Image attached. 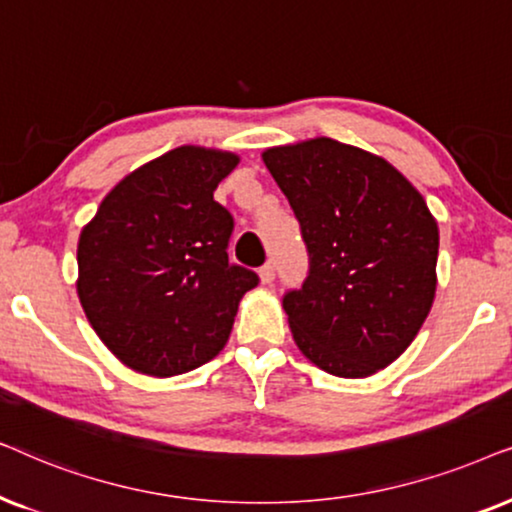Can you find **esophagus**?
Here are the masks:
<instances>
[{
    "instance_id": "34e87169",
    "label": "esophagus",
    "mask_w": 512,
    "mask_h": 512,
    "mask_svg": "<svg viewBox=\"0 0 512 512\" xmlns=\"http://www.w3.org/2000/svg\"><path fill=\"white\" fill-rule=\"evenodd\" d=\"M274 276H276L274 262H267V264H264V267L260 269V281H262L264 285H269L271 281H274Z\"/></svg>"
}]
</instances>
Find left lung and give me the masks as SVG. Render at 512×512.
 <instances>
[{
  "instance_id": "8db88e82",
  "label": "left lung",
  "mask_w": 512,
  "mask_h": 512,
  "mask_svg": "<svg viewBox=\"0 0 512 512\" xmlns=\"http://www.w3.org/2000/svg\"><path fill=\"white\" fill-rule=\"evenodd\" d=\"M309 248L283 299L297 349L327 374L365 379L403 356L438 288V222L384 156L332 138L262 152Z\"/></svg>"
}]
</instances>
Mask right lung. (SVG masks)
Wrapping results in <instances>:
<instances>
[{
	"mask_svg": "<svg viewBox=\"0 0 512 512\" xmlns=\"http://www.w3.org/2000/svg\"><path fill=\"white\" fill-rule=\"evenodd\" d=\"M241 156L182 145L112 187L77 243V295L100 342L131 370L168 379L229 342L257 285L229 264L234 220L213 199Z\"/></svg>",
	"mask_w": 512,
	"mask_h": 512,
	"instance_id": "1",
	"label": "right lung"
}]
</instances>
